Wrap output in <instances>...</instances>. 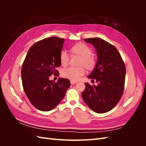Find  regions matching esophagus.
Segmentation results:
<instances>
[{
    "label": "esophagus",
    "mask_w": 146,
    "mask_h": 146,
    "mask_svg": "<svg viewBox=\"0 0 146 146\" xmlns=\"http://www.w3.org/2000/svg\"><path fill=\"white\" fill-rule=\"evenodd\" d=\"M77 83V81H70V84H71V85H74V84H76V83Z\"/></svg>",
    "instance_id": "1"
}]
</instances>
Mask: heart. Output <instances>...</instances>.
<instances>
[{
    "label": "heart",
    "instance_id": "heart-1",
    "mask_svg": "<svg viewBox=\"0 0 146 146\" xmlns=\"http://www.w3.org/2000/svg\"><path fill=\"white\" fill-rule=\"evenodd\" d=\"M71 56H77L80 57L78 61V66H84L87 70H92L96 65L97 58L92 54V48L83 42H77L69 49ZM70 57L65 51H61L60 55V63L64 67L67 66L69 62ZM85 74V69L83 67L77 68H69L62 72V76L72 81H76Z\"/></svg>",
    "mask_w": 146,
    "mask_h": 146
}]
</instances>
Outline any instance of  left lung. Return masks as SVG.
Instances as JSON below:
<instances>
[{"mask_svg":"<svg viewBox=\"0 0 146 146\" xmlns=\"http://www.w3.org/2000/svg\"><path fill=\"white\" fill-rule=\"evenodd\" d=\"M95 47L98 60L94 70L88 76L98 85L85 83L82 98L92 111L107 113L120 100L125 85V66L117 48L99 38L84 39Z\"/></svg>","mask_w":146,"mask_h":146,"instance_id":"obj_1","label":"left lung"}]
</instances>
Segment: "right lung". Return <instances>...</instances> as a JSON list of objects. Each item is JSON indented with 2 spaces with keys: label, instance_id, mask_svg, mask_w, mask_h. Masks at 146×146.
Masks as SVG:
<instances>
[{
  "label": "right lung",
  "instance_id": "right-lung-1",
  "mask_svg": "<svg viewBox=\"0 0 146 146\" xmlns=\"http://www.w3.org/2000/svg\"><path fill=\"white\" fill-rule=\"evenodd\" d=\"M64 39L50 37L35 43L22 66L21 77L25 93L36 109L48 111L58 105L70 86L67 78L50 80L52 74L58 76L56 69L61 66L60 55Z\"/></svg>",
  "mask_w": 146,
  "mask_h": 146
}]
</instances>
